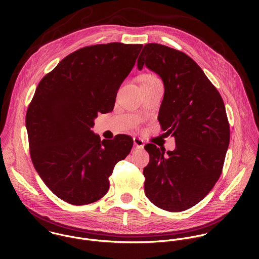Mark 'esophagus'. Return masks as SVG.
I'll return each instance as SVG.
<instances>
[{
	"instance_id": "esophagus-1",
	"label": "esophagus",
	"mask_w": 259,
	"mask_h": 259,
	"mask_svg": "<svg viewBox=\"0 0 259 259\" xmlns=\"http://www.w3.org/2000/svg\"><path fill=\"white\" fill-rule=\"evenodd\" d=\"M133 142H134V146L136 147V149H141V147L144 146V141L139 137H134Z\"/></svg>"
}]
</instances>
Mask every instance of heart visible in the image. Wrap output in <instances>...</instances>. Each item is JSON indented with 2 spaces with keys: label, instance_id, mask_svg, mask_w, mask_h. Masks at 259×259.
Returning <instances> with one entry per match:
<instances>
[{
  "label": "heart",
  "instance_id": "heart-1",
  "mask_svg": "<svg viewBox=\"0 0 259 259\" xmlns=\"http://www.w3.org/2000/svg\"><path fill=\"white\" fill-rule=\"evenodd\" d=\"M142 79H146V80H151V79H155V77H154V76H152V75H146V76L142 77Z\"/></svg>",
  "mask_w": 259,
  "mask_h": 259
}]
</instances>
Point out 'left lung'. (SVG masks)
<instances>
[{"label": "left lung", "mask_w": 259, "mask_h": 259, "mask_svg": "<svg viewBox=\"0 0 259 259\" xmlns=\"http://www.w3.org/2000/svg\"><path fill=\"white\" fill-rule=\"evenodd\" d=\"M146 66L164 83L159 122L175 138L174 151L145 144L150 163L143 169L144 193L170 212L203 200L223 171L230 125L223 98L202 68L187 54L160 44L144 45L137 67Z\"/></svg>", "instance_id": "8db88e82"}]
</instances>
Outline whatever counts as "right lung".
<instances>
[{
    "label": "right lung",
    "mask_w": 259,
    "mask_h": 259,
    "mask_svg": "<svg viewBox=\"0 0 259 259\" xmlns=\"http://www.w3.org/2000/svg\"><path fill=\"white\" fill-rule=\"evenodd\" d=\"M141 48L84 47L63 58L36 87L25 121L31 161L48 189L69 204L101 199L115 165L132 149L130 136L101 141L91 128L98 113L113 110Z\"/></svg>",
    "instance_id": "right-lung-1"
}]
</instances>
